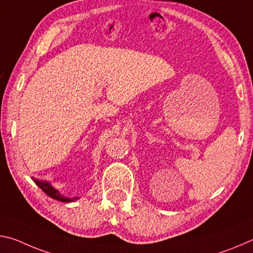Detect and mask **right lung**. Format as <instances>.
Here are the masks:
<instances>
[{"instance_id": "right-lung-1", "label": "right lung", "mask_w": 253, "mask_h": 253, "mask_svg": "<svg viewBox=\"0 0 253 253\" xmlns=\"http://www.w3.org/2000/svg\"><path fill=\"white\" fill-rule=\"evenodd\" d=\"M33 181L39 186V187L43 190V192L47 194V195L49 197L53 198V200H57V201H60V202H65V203H68V202H72L74 200H70V198H67V197H64L61 196L58 190H56L55 188L52 187V186L48 183V181H42V180H38V179H35L33 178ZM75 200H77V198H75Z\"/></svg>"}]
</instances>
